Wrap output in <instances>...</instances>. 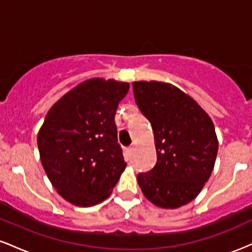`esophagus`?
<instances>
[{"mask_svg":"<svg viewBox=\"0 0 252 252\" xmlns=\"http://www.w3.org/2000/svg\"><path fill=\"white\" fill-rule=\"evenodd\" d=\"M132 152H134V147H128V148H126V153H128L129 155H131Z\"/></svg>","mask_w":252,"mask_h":252,"instance_id":"1","label":"esophagus"}]
</instances>
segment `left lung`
Returning a JSON list of instances; mask_svg holds the SVG:
<instances>
[{
  "label": "left lung",
  "instance_id": "left-lung-1",
  "mask_svg": "<svg viewBox=\"0 0 252 252\" xmlns=\"http://www.w3.org/2000/svg\"><path fill=\"white\" fill-rule=\"evenodd\" d=\"M135 102L152 124L158 161L137 182L150 202L178 209L192 201L210 179L218 138L205 110L169 83L134 82Z\"/></svg>",
  "mask_w": 252,
  "mask_h": 252
}]
</instances>
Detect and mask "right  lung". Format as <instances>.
<instances>
[{
    "label": "right lung",
    "mask_w": 252,
    "mask_h": 252,
    "mask_svg": "<svg viewBox=\"0 0 252 252\" xmlns=\"http://www.w3.org/2000/svg\"><path fill=\"white\" fill-rule=\"evenodd\" d=\"M129 83L92 78L63 94L37 134L40 160L57 192L76 206L105 200L126 169L115 115Z\"/></svg>",
    "instance_id": "obj_1"
}]
</instances>
